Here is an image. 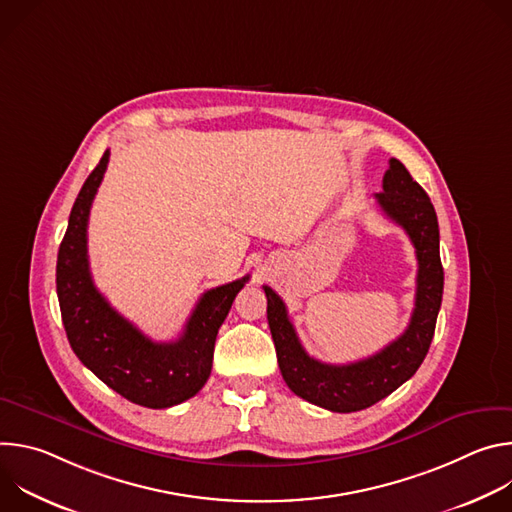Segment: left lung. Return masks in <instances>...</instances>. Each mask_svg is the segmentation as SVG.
I'll list each match as a JSON object with an SVG mask.
<instances>
[{
  "instance_id": "1",
  "label": "left lung",
  "mask_w": 512,
  "mask_h": 512,
  "mask_svg": "<svg viewBox=\"0 0 512 512\" xmlns=\"http://www.w3.org/2000/svg\"><path fill=\"white\" fill-rule=\"evenodd\" d=\"M381 210L405 229L417 255L415 308L405 332L381 352L350 364H326L312 358L289 322L283 300L271 287L267 322L273 336L279 371L298 397L336 413L367 409L409 381L429 350L444 294L440 259V227L425 190L407 168L391 158L383 176V192L375 194Z\"/></svg>"
}]
</instances>
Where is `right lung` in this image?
<instances>
[{"mask_svg":"<svg viewBox=\"0 0 512 512\" xmlns=\"http://www.w3.org/2000/svg\"><path fill=\"white\" fill-rule=\"evenodd\" d=\"M109 164V150L85 180L58 249L56 294L68 342L107 387L131 403L166 409L194 397L210 377L218 328L249 275L208 289L174 342H154L115 312L95 287L87 255L91 204Z\"/></svg>","mask_w":512,"mask_h":512,"instance_id":"right-lung-1","label":"right lung"}]
</instances>
